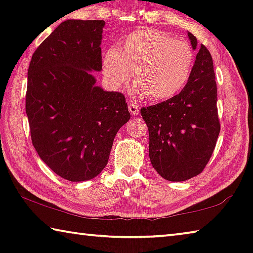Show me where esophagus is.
<instances>
[{
	"label": "esophagus",
	"mask_w": 253,
	"mask_h": 253,
	"mask_svg": "<svg viewBox=\"0 0 253 253\" xmlns=\"http://www.w3.org/2000/svg\"><path fill=\"white\" fill-rule=\"evenodd\" d=\"M128 109H129V113L132 115V116H138L139 115V108H138V106L135 104V102H130Z\"/></svg>",
	"instance_id": "esophagus-1"
}]
</instances>
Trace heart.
I'll list each match as a JSON object with an SVG mask.
<instances>
[{"mask_svg": "<svg viewBox=\"0 0 253 253\" xmlns=\"http://www.w3.org/2000/svg\"><path fill=\"white\" fill-rule=\"evenodd\" d=\"M195 65V53L186 41L153 29L137 30L123 41V50L110 46L102 57V70L119 87L135 71L134 91L154 101L168 100L185 87Z\"/></svg>", "mask_w": 253, "mask_h": 253, "instance_id": "obj_1", "label": "heart"}]
</instances>
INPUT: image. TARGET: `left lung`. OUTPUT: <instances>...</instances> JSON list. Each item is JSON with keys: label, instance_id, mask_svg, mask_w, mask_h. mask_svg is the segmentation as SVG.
Instances as JSON below:
<instances>
[{"label": "left lung", "instance_id": "8db88e82", "mask_svg": "<svg viewBox=\"0 0 253 253\" xmlns=\"http://www.w3.org/2000/svg\"><path fill=\"white\" fill-rule=\"evenodd\" d=\"M187 37L196 50V38L190 32ZM216 97L213 60L201 44L182 91L140 110L149 132V160L163 178L183 182L204 169L220 134Z\"/></svg>", "mask_w": 253, "mask_h": 253}]
</instances>
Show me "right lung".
Listing matches in <instances>:
<instances>
[{"instance_id":"add662e5","label":"right lung","mask_w":253,"mask_h":253,"mask_svg":"<svg viewBox=\"0 0 253 253\" xmlns=\"http://www.w3.org/2000/svg\"><path fill=\"white\" fill-rule=\"evenodd\" d=\"M105 21L67 20L33 53L25 99L32 144L70 182L96 177L117 131L129 121L125 96L97 85Z\"/></svg>"}]
</instances>
